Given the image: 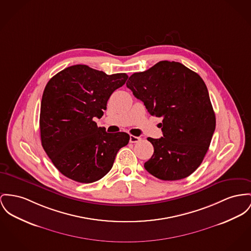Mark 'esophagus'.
<instances>
[{"label": "esophagus", "mask_w": 251, "mask_h": 251, "mask_svg": "<svg viewBox=\"0 0 251 251\" xmlns=\"http://www.w3.org/2000/svg\"><path fill=\"white\" fill-rule=\"evenodd\" d=\"M140 141H141V137L130 135V137H129V142H130V143H138V142H140Z\"/></svg>", "instance_id": "esophagus-1"}]
</instances>
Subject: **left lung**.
I'll return each mask as SVG.
<instances>
[{
    "instance_id": "8db88e82",
    "label": "left lung",
    "mask_w": 251,
    "mask_h": 251,
    "mask_svg": "<svg viewBox=\"0 0 251 251\" xmlns=\"http://www.w3.org/2000/svg\"><path fill=\"white\" fill-rule=\"evenodd\" d=\"M126 86L150 114L163 118V137L148 138L154 153L145 168L164 181L188 177L200 167L216 126L202 79L181 63L161 61L132 74Z\"/></svg>"
}]
</instances>
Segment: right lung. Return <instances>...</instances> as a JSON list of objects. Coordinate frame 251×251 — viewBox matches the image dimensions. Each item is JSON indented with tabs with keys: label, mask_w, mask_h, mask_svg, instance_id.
Instances as JSON below:
<instances>
[{
	"label": "right lung",
	"mask_w": 251,
	"mask_h": 251,
	"mask_svg": "<svg viewBox=\"0 0 251 251\" xmlns=\"http://www.w3.org/2000/svg\"><path fill=\"white\" fill-rule=\"evenodd\" d=\"M127 78L126 73L107 75L76 65L46 85L40 113L42 146L67 178L84 184L100 180L111 169L119 150L128 144V134L107 133L93 121L103 115L109 97Z\"/></svg>",
	"instance_id": "right-lung-1"
}]
</instances>
